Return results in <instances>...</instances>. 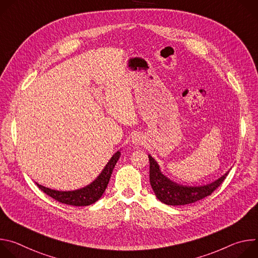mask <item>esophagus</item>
<instances>
[{
    "mask_svg": "<svg viewBox=\"0 0 258 258\" xmlns=\"http://www.w3.org/2000/svg\"><path fill=\"white\" fill-rule=\"evenodd\" d=\"M132 141H133V143H134L135 145H141V144H143V138H142L141 136H139V135H135V136L133 137Z\"/></svg>",
    "mask_w": 258,
    "mask_h": 258,
    "instance_id": "1",
    "label": "esophagus"
}]
</instances>
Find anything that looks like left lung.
<instances>
[{
    "label": "left lung",
    "instance_id": "8db88e82",
    "mask_svg": "<svg viewBox=\"0 0 258 258\" xmlns=\"http://www.w3.org/2000/svg\"><path fill=\"white\" fill-rule=\"evenodd\" d=\"M150 161V183L156 197L167 205H186L199 201L211 195L220 185H222L228 173L222 177L208 183L206 186L190 187L180 186L168 179L159 169L157 162L149 155Z\"/></svg>",
    "mask_w": 258,
    "mask_h": 258
}]
</instances>
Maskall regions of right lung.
<instances>
[{"label": "right lung", "mask_w": 258, "mask_h": 258, "mask_svg": "<svg viewBox=\"0 0 258 258\" xmlns=\"http://www.w3.org/2000/svg\"><path fill=\"white\" fill-rule=\"evenodd\" d=\"M120 156V152L117 151L111 159L109 160V162L106 164L105 168L101 172V174L92 182L89 186L76 190V191H56L52 190L46 187H43L39 183H36L38 187L47 195L52 197L58 202L67 204V205H72V206H88L96 201H98L103 193L105 192L107 185L109 182L110 176L112 174L113 168Z\"/></svg>", "instance_id": "1"}]
</instances>
